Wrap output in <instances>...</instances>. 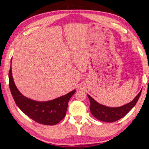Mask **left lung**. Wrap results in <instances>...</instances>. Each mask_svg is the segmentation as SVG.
<instances>
[{
  "mask_svg": "<svg viewBox=\"0 0 149 149\" xmlns=\"http://www.w3.org/2000/svg\"><path fill=\"white\" fill-rule=\"evenodd\" d=\"M141 90L132 102L118 107H109L97 102L89 95L88 97L90 101V111L92 115L100 121L113 122L124 117L132 109L141 95Z\"/></svg>",
  "mask_w": 149,
  "mask_h": 149,
  "instance_id": "8db88e82",
  "label": "left lung"
}]
</instances>
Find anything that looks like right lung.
<instances>
[{
  "instance_id": "add662e5",
  "label": "right lung",
  "mask_w": 149,
  "mask_h": 149,
  "mask_svg": "<svg viewBox=\"0 0 149 149\" xmlns=\"http://www.w3.org/2000/svg\"><path fill=\"white\" fill-rule=\"evenodd\" d=\"M9 86L15 102L22 112L34 121L47 125H53L65 118L68 103L75 90L64 96L47 102H38L24 97L19 92L12 77L11 67L9 72Z\"/></svg>"
}]
</instances>
